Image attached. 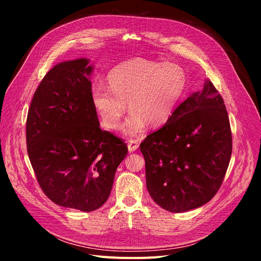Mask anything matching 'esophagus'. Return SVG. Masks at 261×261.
<instances>
[{
	"instance_id": "34e87169",
	"label": "esophagus",
	"mask_w": 261,
	"mask_h": 261,
	"mask_svg": "<svg viewBox=\"0 0 261 261\" xmlns=\"http://www.w3.org/2000/svg\"><path fill=\"white\" fill-rule=\"evenodd\" d=\"M139 148V142L137 140H129L128 141V149L129 152H134Z\"/></svg>"
}]
</instances>
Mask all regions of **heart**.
Segmentation results:
<instances>
[{
  "mask_svg": "<svg viewBox=\"0 0 261 261\" xmlns=\"http://www.w3.org/2000/svg\"><path fill=\"white\" fill-rule=\"evenodd\" d=\"M187 81L186 71L176 64L132 60L117 65L108 73V89L93 87L92 104L105 127L115 130L128 103L131 114L122 131L133 137L146 124L157 128L170 119L186 91Z\"/></svg>",
  "mask_w": 261,
  "mask_h": 261,
  "instance_id": "1",
  "label": "heart"
}]
</instances>
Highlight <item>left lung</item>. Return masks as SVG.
<instances>
[{
  "instance_id": "1",
  "label": "left lung",
  "mask_w": 261,
  "mask_h": 261,
  "mask_svg": "<svg viewBox=\"0 0 261 261\" xmlns=\"http://www.w3.org/2000/svg\"><path fill=\"white\" fill-rule=\"evenodd\" d=\"M146 187L157 205L183 213L205 205L220 189L232 154L223 98L210 80L174 109L140 145Z\"/></svg>"
}]
</instances>
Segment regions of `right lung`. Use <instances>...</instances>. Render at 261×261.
Listing matches in <instances>:
<instances>
[{"mask_svg": "<svg viewBox=\"0 0 261 261\" xmlns=\"http://www.w3.org/2000/svg\"><path fill=\"white\" fill-rule=\"evenodd\" d=\"M79 58L57 64L41 81L26 123L27 150L37 180L53 203L93 212L109 197L125 143L99 128L89 79Z\"/></svg>", "mask_w": 261, "mask_h": 261, "instance_id": "right-lung-1", "label": "right lung"}]
</instances>
